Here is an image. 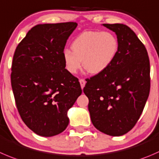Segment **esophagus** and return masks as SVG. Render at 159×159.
<instances>
[{
  "label": "esophagus",
  "mask_w": 159,
  "mask_h": 159,
  "mask_svg": "<svg viewBox=\"0 0 159 159\" xmlns=\"http://www.w3.org/2000/svg\"><path fill=\"white\" fill-rule=\"evenodd\" d=\"M79 81H80V84H81V89H83V88L84 87V85H85V83H86L85 80H84V79H80Z\"/></svg>",
  "instance_id": "esophagus-1"
}]
</instances>
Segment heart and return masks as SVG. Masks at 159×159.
Here are the masks:
<instances>
[{
	"instance_id": "1",
	"label": "heart",
	"mask_w": 159,
	"mask_h": 159,
	"mask_svg": "<svg viewBox=\"0 0 159 159\" xmlns=\"http://www.w3.org/2000/svg\"><path fill=\"white\" fill-rule=\"evenodd\" d=\"M72 50L63 53L64 65L67 71L76 74L83 66L92 75L106 70L118 52L116 35L109 31H86L78 35L72 43Z\"/></svg>"
}]
</instances>
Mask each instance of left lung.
<instances>
[{
	"instance_id": "1",
	"label": "left lung",
	"mask_w": 159,
	"mask_h": 159,
	"mask_svg": "<svg viewBox=\"0 0 159 159\" xmlns=\"http://www.w3.org/2000/svg\"><path fill=\"white\" fill-rule=\"evenodd\" d=\"M116 34L118 52L111 65L88 78L83 92L95 128L121 136L135 126L150 92V61L136 34L123 24H103Z\"/></svg>"
}]
</instances>
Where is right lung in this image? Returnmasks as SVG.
Listing matches in <instances>:
<instances>
[{
    "mask_svg": "<svg viewBox=\"0 0 159 159\" xmlns=\"http://www.w3.org/2000/svg\"><path fill=\"white\" fill-rule=\"evenodd\" d=\"M77 25H37L14 53L11 82L17 109L25 125L39 136H55L67 128V110L82 92L63 59L67 39Z\"/></svg>",
    "mask_w": 159,
    "mask_h": 159,
    "instance_id": "add662e5",
    "label": "right lung"
}]
</instances>
